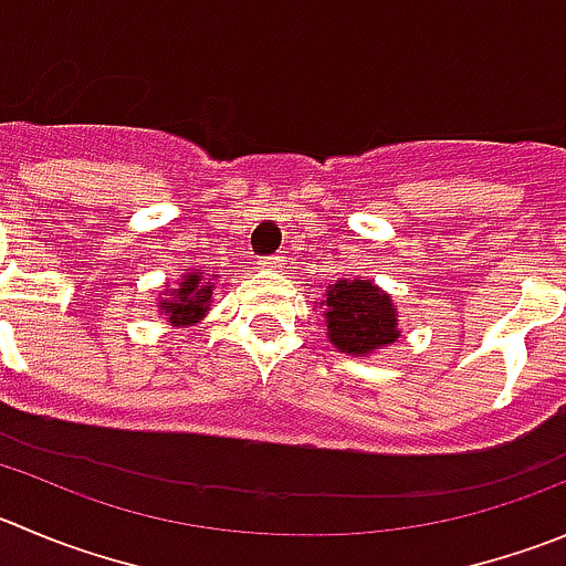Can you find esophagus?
Returning a JSON list of instances; mask_svg holds the SVG:
<instances>
[{
	"label": "esophagus",
	"instance_id": "1",
	"mask_svg": "<svg viewBox=\"0 0 566 566\" xmlns=\"http://www.w3.org/2000/svg\"><path fill=\"white\" fill-rule=\"evenodd\" d=\"M283 261H286V255H283V252H274V255L261 258L263 266H269V269H280V266H283Z\"/></svg>",
	"mask_w": 566,
	"mask_h": 566
}]
</instances>
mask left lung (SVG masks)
Returning a JSON list of instances; mask_svg holds the SVG:
<instances>
[{"label": "left lung", "mask_w": 566, "mask_h": 566, "mask_svg": "<svg viewBox=\"0 0 566 566\" xmlns=\"http://www.w3.org/2000/svg\"><path fill=\"white\" fill-rule=\"evenodd\" d=\"M327 338L342 353L364 355L400 336L391 300L367 280H338L325 300Z\"/></svg>", "instance_id": "left-lung-1"}]
</instances>
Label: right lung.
Returning <instances> with one entry per match:
<instances>
[{"instance_id":"1","label":"right lung","mask_w":566,"mask_h":566,"mask_svg":"<svg viewBox=\"0 0 566 566\" xmlns=\"http://www.w3.org/2000/svg\"><path fill=\"white\" fill-rule=\"evenodd\" d=\"M211 277H206V269H199V272H191L182 277L180 289H175L169 294V300H164L158 305V311L169 316V322H175V325H188V322L199 319V316L206 314L208 303H211Z\"/></svg>"}]
</instances>
